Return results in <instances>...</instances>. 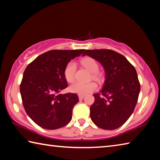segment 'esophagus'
Listing matches in <instances>:
<instances>
[{"instance_id": "esophagus-1", "label": "esophagus", "mask_w": 160, "mask_h": 160, "mask_svg": "<svg viewBox=\"0 0 160 160\" xmlns=\"http://www.w3.org/2000/svg\"><path fill=\"white\" fill-rule=\"evenodd\" d=\"M78 97H79V99H82L84 97H85V95H82V94H79V95H78Z\"/></svg>"}]
</instances>
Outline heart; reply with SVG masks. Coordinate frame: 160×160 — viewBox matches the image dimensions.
I'll return each mask as SVG.
<instances>
[{
	"instance_id": "heart-1",
	"label": "heart",
	"mask_w": 160,
	"mask_h": 160,
	"mask_svg": "<svg viewBox=\"0 0 160 160\" xmlns=\"http://www.w3.org/2000/svg\"><path fill=\"white\" fill-rule=\"evenodd\" d=\"M80 63L85 68L92 72L91 77L95 80H99L101 76L98 72L99 65L94 58L90 57H85L80 60ZM75 71H76V65L73 61H70L65 67L63 74L64 77L68 82H72L75 80ZM97 88L95 82H90L88 83L75 82L70 86V91L71 92L85 95L86 94L92 92Z\"/></svg>"
}]
</instances>
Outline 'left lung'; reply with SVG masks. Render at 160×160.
<instances>
[{
    "instance_id": "obj_1",
    "label": "left lung",
    "mask_w": 160,
    "mask_h": 160,
    "mask_svg": "<svg viewBox=\"0 0 160 160\" xmlns=\"http://www.w3.org/2000/svg\"><path fill=\"white\" fill-rule=\"evenodd\" d=\"M82 55L99 61L106 73L102 90L93 94L92 121L102 129L118 128L131 116L138 99L140 85L136 70L125 56L113 50H85Z\"/></svg>"
}]
</instances>
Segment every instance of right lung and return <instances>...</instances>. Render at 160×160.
Segmentation results:
<instances>
[{"label": "right lung", "mask_w": 160, "mask_h": 160, "mask_svg": "<svg viewBox=\"0 0 160 160\" xmlns=\"http://www.w3.org/2000/svg\"><path fill=\"white\" fill-rule=\"evenodd\" d=\"M85 49L51 50L38 56L27 66L20 90L29 117L48 130L60 128L72 119V109L79 102L76 94H59L68 87L64 68Z\"/></svg>", "instance_id": "add662e5"}]
</instances>
